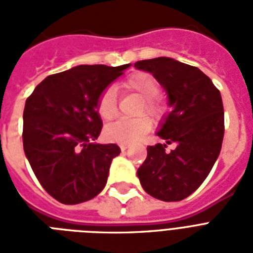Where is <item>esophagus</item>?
<instances>
[{
  "label": "esophagus",
  "instance_id": "obj_1",
  "mask_svg": "<svg viewBox=\"0 0 253 253\" xmlns=\"http://www.w3.org/2000/svg\"><path fill=\"white\" fill-rule=\"evenodd\" d=\"M119 147H121V150L122 151H126L127 148L130 147V144H127V143H121V144H119Z\"/></svg>",
  "mask_w": 253,
  "mask_h": 253
}]
</instances>
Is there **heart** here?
Returning a JSON list of instances; mask_svg holds the SVG:
<instances>
[{"label": "heart", "instance_id": "heart-1", "mask_svg": "<svg viewBox=\"0 0 253 253\" xmlns=\"http://www.w3.org/2000/svg\"><path fill=\"white\" fill-rule=\"evenodd\" d=\"M123 87L135 91L140 97L146 98L143 110L146 109L148 114L154 115V117L160 114L162 106L154 98L155 95H158L160 86H159L158 81L151 75L146 72L134 73L123 83ZM117 111H118V106H117L115 89L111 86L106 87L97 101V113L103 121H110L117 115ZM151 126H152L151 119L146 115L134 119L122 118L107 125L105 128V134L111 140L128 144V143L138 142L143 135L151 130Z\"/></svg>", "mask_w": 253, "mask_h": 253}]
</instances>
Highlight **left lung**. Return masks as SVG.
<instances>
[{"label": "left lung", "mask_w": 253, "mask_h": 253, "mask_svg": "<svg viewBox=\"0 0 253 253\" xmlns=\"http://www.w3.org/2000/svg\"><path fill=\"white\" fill-rule=\"evenodd\" d=\"M166 89L172 109L160 122L158 136L166 143L147 147L139 167L143 189L166 202L181 201L200 188L219 156L224 135L222 97L201 69L170 57L136 61ZM174 144L172 151L166 150Z\"/></svg>", "instance_id": "1"}]
</instances>
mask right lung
I'll return each instance as SVG.
<instances>
[{
  "mask_svg": "<svg viewBox=\"0 0 253 253\" xmlns=\"http://www.w3.org/2000/svg\"><path fill=\"white\" fill-rule=\"evenodd\" d=\"M128 67L77 65L45 77L26 99V158L45 192L61 204L91 200L106 185L121 148L94 143L102 130L97 101Z\"/></svg>",
  "mask_w": 253,
  "mask_h": 253,
  "instance_id": "add662e5",
  "label": "right lung"
}]
</instances>
